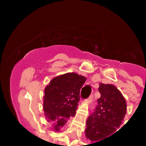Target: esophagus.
Returning <instances> with one entry per match:
<instances>
[{
    "label": "esophagus",
    "mask_w": 146,
    "mask_h": 146,
    "mask_svg": "<svg viewBox=\"0 0 146 146\" xmlns=\"http://www.w3.org/2000/svg\"><path fill=\"white\" fill-rule=\"evenodd\" d=\"M86 101H87L88 103H91V102L93 101V94H91V96H90L88 98Z\"/></svg>",
    "instance_id": "1"
}]
</instances>
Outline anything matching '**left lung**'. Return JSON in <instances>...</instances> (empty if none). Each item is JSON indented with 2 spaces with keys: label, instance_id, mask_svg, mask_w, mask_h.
Returning a JSON list of instances; mask_svg holds the SVG:
<instances>
[{
  "label": "left lung",
  "instance_id": "left-lung-1",
  "mask_svg": "<svg viewBox=\"0 0 146 146\" xmlns=\"http://www.w3.org/2000/svg\"><path fill=\"white\" fill-rule=\"evenodd\" d=\"M99 91L101 97L97 99L94 112L88 118L85 130L87 139L92 142H100L113 135L126 113V100L115 86L101 82Z\"/></svg>",
  "mask_w": 146,
  "mask_h": 146
}]
</instances>
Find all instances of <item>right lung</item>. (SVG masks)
<instances>
[{
	"instance_id": "add662e5",
	"label": "right lung",
	"mask_w": 146,
	"mask_h": 146,
	"mask_svg": "<svg viewBox=\"0 0 146 146\" xmlns=\"http://www.w3.org/2000/svg\"><path fill=\"white\" fill-rule=\"evenodd\" d=\"M86 78L77 73H66L54 77L45 88L43 108L49 121L59 131L70 117H74L80 101V92Z\"/></svg>"
}]
</instances>
